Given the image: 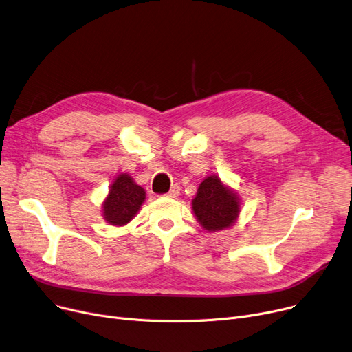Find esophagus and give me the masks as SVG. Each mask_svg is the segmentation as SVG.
Segmentation results:
<instances>
[{
    "label": "esophagus",
    "instance_id": "1",
    "mask_svg": "<svg viewBox=\"0 0 352 352\" xmlns=\"http://www.w3.org/2000/svg\"><path fill=\"white\" fill-rule=\"evenodd\" d=\"M178 195H179V185H178V184H174V185L171 186L170 192H167V197L175 198V197H178Z\"/></svg>",
    "mask_w": 352,
    "mask_h": 352
}]
</instances>
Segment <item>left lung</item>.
Wrapping results in <instances>:
<instances>
[{
  "mask_svg": "<svg viewBox=\"0 0 352 352\" xmlns=\"http://www.w3.org/2000/svg\"><path fill=\"white\" fill-rule=\"evenodd\" d=\"M192 209L204 229L209 232L222 230L232 226L239 215V199L219 177L205 178L192 201Z\"/></svg>",
  "mask_w": 352,
  "mask_h": 352,
  "instance_id": "8db88e82",
  "label": "left lung"
}]
</instances>
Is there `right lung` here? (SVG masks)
Here are the masks:
<instances>
[{
  "mask_svg": "<svg viewBox=\"0 0 352 352\" xmlns=\"http://www.w3.org/2000/svg\"><path fill=\"white\" fill-rule=\"evenodd\" d=\"M146 199V191L127 174H120L113 182L103 204V217L114 226L129 223Z\"/></svg>",
  "mask_w": 352,
  "mask_h": 352,
  "instance_id": "obj_1",
  "label": "right lung"
}]
</instances>
